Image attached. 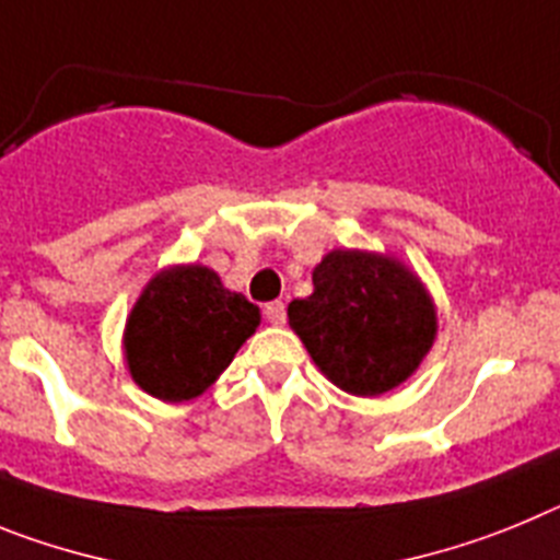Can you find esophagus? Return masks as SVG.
Segmentation results:
<instances>
[{
    "mask_svg": "<svg viewBox=\"0 0 560 560\" xmlns=\"http://www.w3.org/2000/svg\"><path fill=\"white\" fill-rule=\"evenodd\" d=\"M265 315L270 324H276V327H281L287 320V307L284 301H270V304H265Z\"/></svg>",
    "mask_w": 560,
    "mask_h": 560,
    "instance_id": "1",
    "label": "esophagus"
}]
</instances>
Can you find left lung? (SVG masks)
I'll list each match as a JSON object with an SVG mask.
<instances>
[{"label": "left lung", "mask_w": 560, "mask_h": 560, "mask_svg": "<svg viewBox=\"0 0 560 560\" xmlns=\"http://www.w3.org/2000/svg\"><path fill=\"white\" fill-rule=\"evenodd\" d=\"M290 327L315 366L349 395L400 386L434 343L436 315L400 261L332 250L313 270V295L290 301Z\"/></svg>", "instance_id": "1"}]
</instances>
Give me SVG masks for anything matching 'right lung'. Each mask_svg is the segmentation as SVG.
<instances>
[{"label": "right lung", "mask_w": 560, "mask_h": 560, "mask_svg": "<svg viewBox=\"0 0 560 560\" xmlns=\"http://www.w3.org/2000/svg\"><path fill=\"white\" fill-rule=\"evenodd\" d=\"M259 327V307L208 267H172L149 281L126 324L135 383L158 400L202 395Z\"/></svg>", "instance_id": "right-lung-1"}]
</instances>
